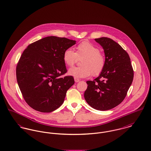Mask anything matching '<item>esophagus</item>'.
Listing matches in <instances>:
<instances>
[{
    "instance_id": "obj_1",
    "label": "esophagus",
    "mask_w": 151,
    "mask_h": 151,
    "mask_svg": "<svg viewBox=\"0 0 151 151\" xmlns=\"http://www.w3.org/2000/svg\"><path fill=\"white\" fill-rule=\"evenodd\" d=\"M74 81H75L76 82H78L80 81V80L78 78H74Z\"/></svg>"
}]
</instances>
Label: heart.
I'll use <instances>...</instances> for the list:
<instances>
[{
	"instance_id": "heart-1",
	"label": "heart",
	"mask_w": 151,
	"mask_h": 151,
	"mask_svg": "<svg viewBox=\"0 0 151 151\" xmlns=\"http://www.w3.org/2000/svg\"><path fill=\"white\" fill-rule=\"evenodd\" d=\"M78 59H82L80 67L70 69L68 74L75 78H80L99 76L103 70L106 65V59L100 52V49L88 41H83L75 48V52L71 49H67L63 54L64 63L69 67L73 66Z\"/></svg>"
}]
</instances>
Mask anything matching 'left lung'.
<instances>
[{"mask_svg": "<svg viewBox=\"0 0 151 151\" xmlns=\"http://www.w3.org/2000/svg\"><path fill=\"white\" fill-rule=\"evenodd\" d=\"M105 54L106 65L93 81H88L84 98L92 108L112 109L121 104L133 82L134 71L127 52L117 42L107 37L95 39Z\"/></svg>", "mask_w": 151, "mask_h": 151, "instance_id": "left-lung-1", "label": "left lung"}]
</instances>
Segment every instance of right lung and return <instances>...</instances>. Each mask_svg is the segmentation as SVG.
<instances>
[{
	"mask_svg": "<svg viewBox=\"0 0 151 151\" xmlns=\"http://www.w3.org/2000/svg\"><path fill=\"white\" fill-rule=\"evenodd\" d=\"M76 41L48 36L27 46L16 68L17 80L27 104L41 112H51L63 103L67 91L74 83L63 60L65 51Z\"/></svg>",
	"mask_w": 151,
	"mask_h": 151,
	"instance_id": "add662e5",
	"label": "right lung"
}]
</instances>
